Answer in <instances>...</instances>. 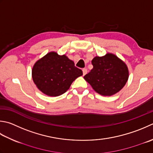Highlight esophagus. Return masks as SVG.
I'll use <instances>...</instances> for the list:
<instances>
[{"label":"esophagus","instance_id":"obj_1","mask_svg":"<svg viewBox=\"0 0 153 153\" xmlns=\"http://www.w3.org/2000/svg\"><path fill=\"white\" fill-rule=\"evenodd\" d=\"M82 71H83V76H85V75L88 73V70H87L86 68H83V70H82Z\"/></svg>","mask_w":153,"mask_h":153}]
</instances>
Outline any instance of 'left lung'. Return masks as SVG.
<instances>
[{
	"label": "left lung",
	"instance_id": "8db88e82",
	"mask_svg": "<svg viewBox=\"0 0 153 153\" xmlns=\"http://www.w3.org/2000/svg\"><path fill=\"white\" fill-rule=\"evenodd\" d=\"M92 70L83 77L99 94L111 96L123 88L128 78L127 65L113 53L92 59Z\"/></svg>",
	"mask_w": 153,
	"mask_h": 153
}]
</instances>
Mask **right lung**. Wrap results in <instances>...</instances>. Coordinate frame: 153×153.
<instances>
[{
  "instance_id": "1",
  "label": "right lung",
  "mask_w": 153,
  "mask_h": 153,
  "mask_svg": "<svg viewBox=\"0 0 153 153\" xmlns=\"http://www.w3.org/2000/svg\"><path fill=\"white\" fill-rule=\"evenodd\" d=\"M83 75L82 70L65 55L54 52L39 59L32 68V79L39 90L48 96H59L70 88L77 77Z\"/></svg>"
}]
</instances>
